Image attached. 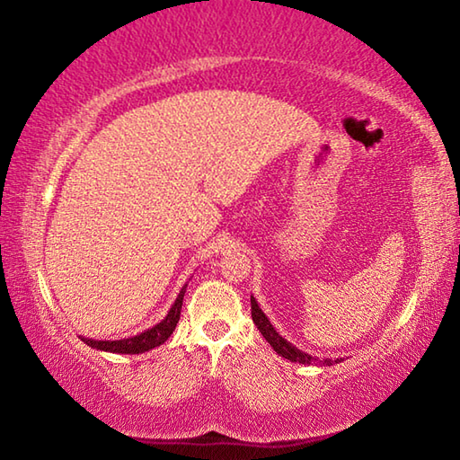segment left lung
I'll use <instances>...</instances> for the list:
<instances>
[{"label":"left lung","instance_id":"left-lung-1","mask_svg":"<svg viewBox=\"0 0 460 460\" xmlns=\"http://www.w3.org/2000/svg\"><path fill=\"white\" fill-rule=\"evenodd\" d=\"M252 318H253V323H255V326H258L260 329V332L263 334V339H266L270 345H271V349H274V351L278 353V355H282L284 359H288V361H294V363H302V365H310V363H321V365H332V363H339V361H342V359H318V357H313V355H308V353H305V351H300L298 347H294L290 341H286L282 334H279L276 329H274V324L270 323V318L263 314V310L260 308V305H258V300L253 298L252 296Z\"/></svg>","mask_w":460,"mask_h":460}]
</instances>
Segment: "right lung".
I'll return each instance as SVG.
<instances>
[{
    "mask_svg": "<svg viewBox=\"0 0 460 460\" xmlns=\"http://www.w3.org/2000/svg\"><path fill=\"white\" fill-rule=\"evenodd\" d=\"M186 286L189 284L182 286L181 294H178V298L172 305V308H170V313L166 314L164 321L154 324L152 329L139 332V334H136V337H128V339H119V341H95V339H87V337H81V341L87 342L89 347L97 349V351L121 353V355H139V353L152 351V349L164 345V342L170 339V334L174 332L178 321H181V310H182Z\"/></svg>",
    "mask_w": 460,
    "mask_h": 460,
    "instance_id": "right-lung-1",
    "label": "right lung"
}]
</instances>
